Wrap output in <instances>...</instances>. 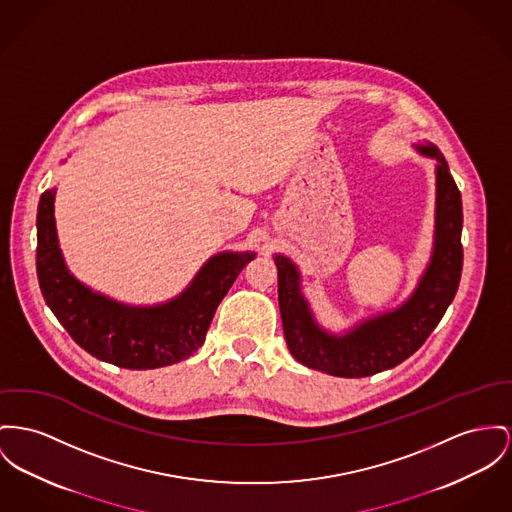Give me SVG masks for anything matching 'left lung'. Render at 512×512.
<instances>
[{
  "label": "left lung",
  "instance_id": "obj_1",
  "mask_svg": "<svg viewBox=\"0 0 512 512\" xmlns=\"http://www.w3.org/2000/svg\"><path fill=\"white\" fill-rule=\"evenodd\" d=\"M437 159V223L431 264L408 303L347 332L326 334L316 326L301 295L299 272L285 256H275L283 334L291 355L308 369L343 378L382 373L406 361L437 328L452 303L462 275V198L437 145L417 147Z\"/></svg>",
  "mask_w": 512,
  "mask_h": 512
}]
</instances>
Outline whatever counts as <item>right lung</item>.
I'll return each mask as SVG.
<instances>
[{
	"instance_id": "add662e5",
	"label": "right lung",
	"mask_w": 512,
	"mask_h": 512,
	"mask_svg": "<svg viewBox=\"0 0 512 512\" xmlns=\"http://www.w3.org/2000/svg\"><path fill=\"white\" fill-rule=\"evenodd\" d=\"M54 194L46 190L38 202L36 273L46 305L73 341L101 361L134 371L167 367L196 353L219 303L256 254H217L171 303L126 307L93 293L68 272L56 235Z\"/></svg>"
}]
</instances>
